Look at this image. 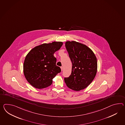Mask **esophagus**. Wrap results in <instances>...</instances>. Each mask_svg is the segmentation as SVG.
I'll list each match as a JSON object with an SVG mask.
<instances>
[{"label": "esophagus", "instance_id": "34e87169", "mask_svg": "<svg viewBox=\"0 0 125 125\" xmlns=\"http://www.w3.org/2000/svg\"><path fill=\"white\" fill-rule=\"evenodd\" d=\"M61 71H62V70H63V67H61Z\"/></svg>", "mask_w": 125, "mask_h": 125}]
</instances>
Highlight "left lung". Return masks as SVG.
<instances>
[{
    "label": "left lung",
    "instance_id": "left-lung-1",
    "mask_svg": "<svg viewBox=\"0 0 125 125\" xmlns=\"http://www.w3.org/2000/svg\"><path fill=\"white\" fill-rule=\"evenodd\" d=\"M65 47L72 63L70 76L64 78L67 87L79 91L87 88L97 72V60L94 53L87 46L75 41H67Z\"/></svg>",
    "mask_w": 125,
    "mask_h": 125
}]
</instances>
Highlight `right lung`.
I'll return each instance as SVG.
<instances>
[{
    "mask_svg": "<svg viewBox=\"0 0 125 125\" xmlns=\"http://www.w3.org/2000/svg\"><path fill=\"white\" fill-rule=\"evenodd\" d=\"M63 42L44 43L31 49L25 59L23 73L28 82L34 88H45L52 84L53 79L61 72L56 65L55 52L61 48Z\"/></svg>",
    "mask_w": 125,
    "mask_h": 125,
    "instance_id": "1",
    "label": "right lung"
}]
</instances>
